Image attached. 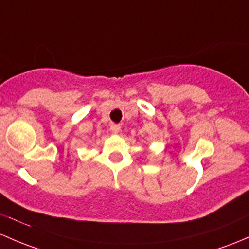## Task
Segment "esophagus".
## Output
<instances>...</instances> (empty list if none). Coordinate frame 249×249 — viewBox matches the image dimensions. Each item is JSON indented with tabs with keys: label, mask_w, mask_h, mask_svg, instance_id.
Segmentation results:
<instances>
[{
	"label": "esophagus",
	"mask_w": 249,
	"mask_h": 249,
	"mask_svg": "<svg viewBox=\"0 0 249 249\" xmlns=\"http://www.w3.org/2000/svg\"><path fill=\"white\" fill-rule=\"evenodd\" d=\"M120 130H122V126H120L119 124H112L111 125V131L113 133L120 132Z\"/></svg>",
	"instance_id": "34e87169"
}]
</instances>
